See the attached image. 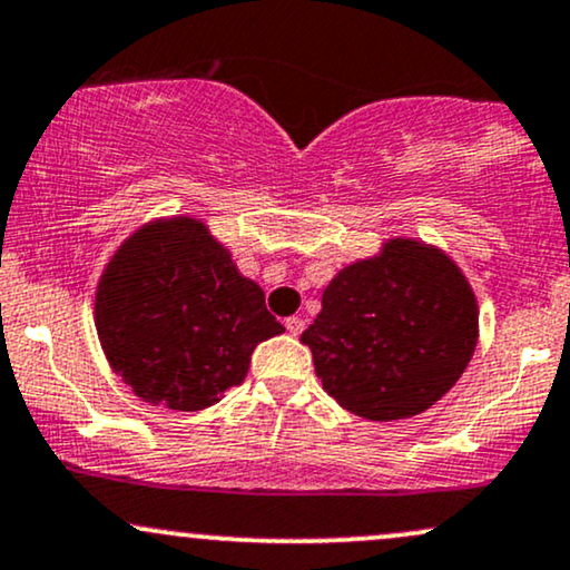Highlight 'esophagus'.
I'll return each mask as SVG.
<instances>
[{
    "label": "esophagus",
    "instance_id": "1",
    "mask_svg": "<svg viewBox=\"0 0 570 570\" xmlns=\"http://www.w3.org/2000/svg\"><path fill=\"white\" fill-rule=\"evenodd\" d=\"M284 326H286V332L292 334V337H297V334H303L305 321L299 318V315H292V318H286V321H284Z\"/></svg>",
    "mask_w": 570,
    "mask_h": 570
}]
</instances>
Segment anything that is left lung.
Listing matches in <instances>:
<instances>
[{
    "label": "left lung",
    "instance_id": "8db88e82",
    "mask_svg": "<svg viewBox=\"0 0 570 570\" xmlns=\"http://www.w3.org/2000/svg\"><path fill=\"white\" fill-rule=\"evenodd\" d=\"M321 385L368 422L422 414L456 385L478 345V299L454 259L387 238L328 281L305 328Z\"/></svg>",
    "mask_w": 570,
    "mask_h": 570
}]
</instances>
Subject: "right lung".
<instances>
[{
	"mask_svg": "<svg viewBox=\"0 0 570 570\" xmlns=\"http://www.w3.org/2000/svg\"><path fill=\"white\" fill-rule=\"evenodd\" d=\"M108 366L137 397L202 411L242 385L259 342L284 326L230 249L190 215L150 219L119 244L95 289Z\"/></svg>",
	"mask_w": 570,
	"mask_h": 570,
	"instance_id": "obj_1",
	"label": "right lung"
}]
</instances>
